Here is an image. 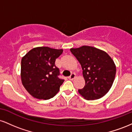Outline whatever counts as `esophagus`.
Segmentation results:
<instances>
[{"mask_svg":"<svg viewBox=\"0 0 132 132\" xmlns=\"http://www.w3.org/2000/svg\"><path fill=\"white\" fill-rule=\"evenodd\" d=\"M75 78H76V75L75 73H72V74H71V75L68 78H69V79H70V80H73V79H75Z\"/></svg>","mask_w":132,"mask_h":132,"instance_id":"34e87169","label":"esophagus"}]
</instances>
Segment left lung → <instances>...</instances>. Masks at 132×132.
<instances>
[{
    "instance_id": "8db88e82",
    "label": "left lung",
    "mask_w": 132,
    "mask_h": 132,
    "mask_svg": "<svg viewBox=\"0 0 132 132\" xmlns=\"http://www.w3.org/2000/svg\"><path fill=\"white\" fill-rule=\"evenodd\" d=\"M70 51L81 64L85 80V86L79 89V93L88 101L104 96L116 77V66L111 57L105 51L90 46L71 48Z\"/></svg>"
}]
</instances>
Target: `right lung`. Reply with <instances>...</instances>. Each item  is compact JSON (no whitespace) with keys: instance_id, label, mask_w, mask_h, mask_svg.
<instances>
[{"instance_id":"right-lung-1","label":"right lung","mask_w":132,"mask_h":132,"mask_svg":"<svg viewBox=\"0 0 132 132\" xmlns=\"http://www.w3.org/2000/svg\"><path fill=\"white\" fill-rule=\"evenodd\" d=\"M63 51L47 46L36 47L22 58V83L34 98L50 99L58 92L64 80L57 77L60 71L54 63Z\"/></svg>"}]
</instances>
